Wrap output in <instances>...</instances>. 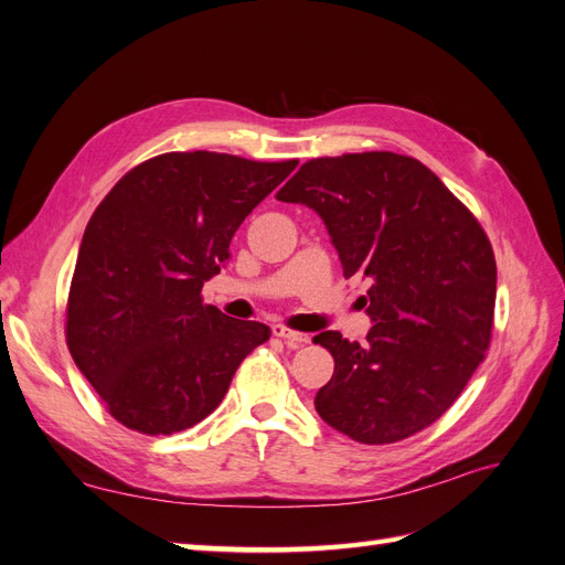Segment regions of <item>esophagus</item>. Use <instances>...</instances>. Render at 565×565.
Here are the masks:
<instances>
[{
	"mask_svg": "<svg viewBox=\"0 0 565 565\" xmlns=\"http://www.w3.org/2000/svg\"><path fill=\"white\" fill-rule=\"evenodd\" d=\"M273 337H278V339H285V344L287 347H292V349H299V347H303V344H309L311 341V337L309 334H303V332H295V330H289V328H285V324H273Z\"/></svg>",
	"mask_w": 565,
	"mask_h": 565,
	"instance_id": "esophagus-1",
	"label": "esophagus"
}]
</instances>
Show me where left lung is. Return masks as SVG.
<instances>
[{
	"instance_id": "obj_1",
	"label": "left lung",
	"mask_w": 565,
	"mask_h": 565,
	"mask_svg": "<svg viewBox=\"0 0 565 565\" xmlns=\"http://www.w3.org/2000/svg\"><path fill=\"white\" fill-rule=\"evenodd\" d=\"M276 198L318 212L344 278L370 285L365 344L313 337L334 358L318 415L367 446L426 429L490 344L498 266L486 231L429 167L388 150L309 160Z\"/></svg>"
}]
</instances>
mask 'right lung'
<instances>
[{
	"instance_id": "add662e5",
	"label": "right lung",
	"mask_w": 565,
	"mask_h": 565,
	"mask_svg": "<svg viewBox=\"0 0 565 565\" xmlns=\"http://www.w3.org/2000/svg\"><path fill=\"white\" fill-rule=\"evenodd\" d=\"M297 160L164 152L134 167L92 214L65 311L75 365L127 429L169 436L224 401L235 370L270 337L202 303L231 237Z\"/></svg>"
}]
</instances>
